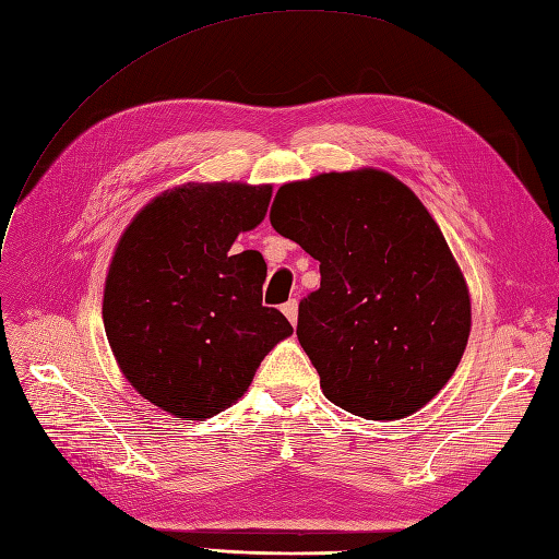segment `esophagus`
Wrapping results in <instances>:
<instances>
[{"label":"esophagus","instance_id":"obj_1","mask_svg":"<svg viewBox=\"0 0 559 559\" xmlns=\"http://www.w3.org/2000/svg\"><path fill=\"white\" fill-rule=\"evenodd\" d=\"M282 312L286 314V320H289L296 326V322H298V304H296V298L286 300V304L282 306Z\"/></svg>","mask_w":559,"mask_h":559}]
</instances>
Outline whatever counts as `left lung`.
Wrapping results in <instances>:
<instances>
[{
  "instance_id": "left-lung-1",
  "label": "left lung",
  "mask_w": 559,
  "mask_h": 559,
  "mask_svg": "<svg viewBox=\"0 0 559 559\" xmlns=\"http://www.w3.org/2000/svg\"><path fill=\"white\" fill-rule=\"evenodd\" d=\"M270 223L320 261L296 336L324 397L367 420L426 406L471 336V294L447 239L412 188L361 167L284 183Z\"/></svg>"
}]
</instances>
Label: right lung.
Here are the masks:
<instances>
[{
  "label": "right lung",
  "instance_id": "right-lung-1",
  "mask_svg": "<svg viewBox=\"0 0 559 559\" xmlns=\"http://www.w3.org/2000/svg\"><path fill=\"white\" fill-rule=\"evenodd\" d=\"M273 186L183 183L147 202L119 237L103 292V324L119 371L180 420H204L245 395L263 357L294 334L263 306L267 265L233 253Z\"/></svg>",
  "mask_w": 559,
  "mask_h": 559
}]
</instances>
